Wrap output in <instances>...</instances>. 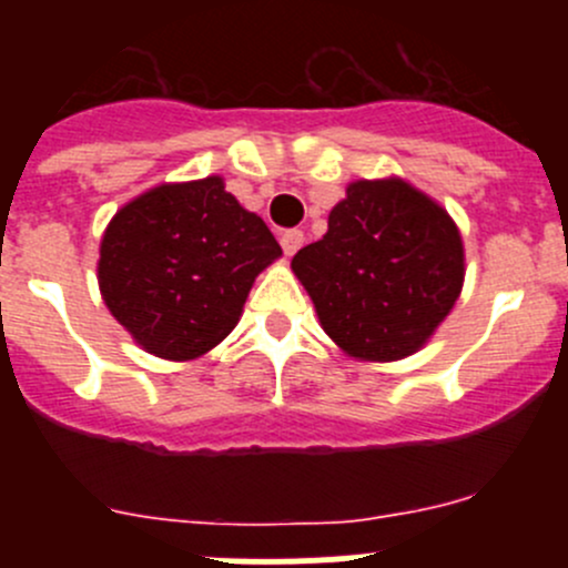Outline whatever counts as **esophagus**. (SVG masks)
<instances>
[{
  "label": "esophagus",
  "mask_w": 568,
  "mask_h": 568,
  "mask_svg": "<svg viewBox=\"0 0 568 568\" xmlns=\"http://www.w3.org/2000/svg\"><path fill=\"white\" fill-rule=\"evenodd\" d=\"M280 244H283L285 255L291 257L296 250L302 247V244H305V233H302V231H285L283 236H280Z\"/></svg>",
  "instance_id": "34e87169"
}]
</instances>
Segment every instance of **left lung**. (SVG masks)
I'll return each mask as SVG.
<instances>
[{
	"label": "left lung",
	"instance_id": "1",
	"mask_svg": "<svg viewBox=\"0 0 568 568\" xmlns=\"http://www.w3.org/2000/svg\"><path fill=\"white\" fill-rule=\"evenodd\" d=\"M291 268L343 354L395 363L420 352L454 311L464 242L454 216L409 181L359 178Z\"/></svg>",
	"mask_w": 568,
	"mask_h": 568
}]
</instances>
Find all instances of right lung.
<instances>
[{
    "label": "right lung",
    "instance_id": "1",
    "mask_svg": "<svg viewBox=\"0 0 568 568\" xmlns=\"http://www.w3.org/2000/svg\"><path fill=\"white\" fill-rule=\"evenodd\" d=\"M283 255L225 178L159 183L118 209L99 247V288L140 348L189 363L239 324L252 283Z\"/></svg>",
    "mask_w": 568,
    "mask_h": 568
}]
</instances>
